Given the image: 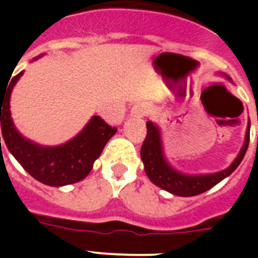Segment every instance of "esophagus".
Instances as JSON below:
<instances>
[{
  "mask_svg": "<svg viewBox=\"0 0 258 258\" xmlns=\"http://www.w3.org/2000/svg\"><path fill=\"white\" fill-rule=\"evenodd\" d=\"M150 107L145 103H138L132 108V115L137 116V117H142L146 113L149 112Z\"/></svg>",
  "mask_w": 258,
  "mask_h": 258,
  "instance_id": "34e87169",
  "label": "esophagus"
}]
</instances>
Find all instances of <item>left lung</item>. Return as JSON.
<instances>
[{
    "mask_svg": "<svg viewBox=\"0 0 258 258\" xmlns=\"http://www.w3.org/2000/svg\"><path fill=\"white\" fill-rule=\"evenodd\" d=\"M146 126H147V134H146V138L141 147V157L145 164L146 174L156 186L168 192L178 195V197L199 195V194L206 192L207 190L216 186L223 178H226L227 175L231 174L241 163L245 152H247L248 145H249L250 122L247 127L244 145L241 147L238 157L227 169L207 175H184L173 170L164 159L159 129L151 121L147 122Z\"/></svg>",
    "mask_w": 258,
    "mask_h": 258,
    "instance_id": "left-lung-1",
    "label": "left lung"
}]
</instances>
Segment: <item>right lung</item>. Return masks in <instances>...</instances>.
I'll return each mask as SVG.
<instances>
[{
    "label": "right lung",
    "mask_w": 258,
    "mask_h": 258,
    "mask_svg": "<svg viewBox=\"0 0 258 258\" xmlns=\"http://www.w3.org/2000/svg\"><path fill=\"white\" fill-rule=\"evenodd\" d=\"M23 72L14 76L5 92H0V121L4 141L9 151L29 174L47 186H64L81 181L90 173L116 127L107 124L101 116H94L84 131L66 145L41 147L23 138L17 132L10 116V94ZM10 81V80H9ZM1 146V137H0Z\"/></svg>",
    "instance_id": "right-lung-1"
}]
</instances>
